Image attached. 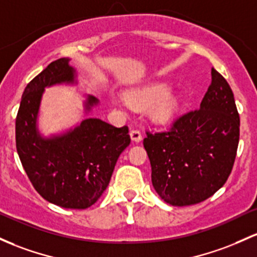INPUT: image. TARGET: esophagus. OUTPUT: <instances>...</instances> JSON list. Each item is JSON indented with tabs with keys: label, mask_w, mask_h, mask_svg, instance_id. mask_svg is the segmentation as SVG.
<instances>
[{
	"label": "esophagus",
	"mask_w": 257,
	"mask_h": 257,
	"mask_svg": "<svg viewBox=\"0 0 257 257\" xmlns=\"http://www.w3.org/2000/svg\"><path fill=\"white\" fill-rule=\"evenodd\" d=\"M131 138L132 140L135 143H140L143 139V133L139 131V129H132L131 132Z\"/></svg>",
	"instance_id": "esophagus-1"
}]
</instances>
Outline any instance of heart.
Segmentation results:
<instances>
[{
  "label": "heart",
  "instance_id": "obj_1",
  "mask_svg": "<svg viewBox=\"0 0 257 257\" xmlns=\"http://www.w3.org/2000/svg\"><path fill=\"white\" fill-rule=\"evenodd\" d=\"M125 100L137 108L151 106L152 115L160 122H170L179 109V98L165 83H152L126 92Z\"/></svg>",
  "mask_w": 257,
  "mask_h": 257
}]
</instances>
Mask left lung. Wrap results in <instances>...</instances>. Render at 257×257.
I'll return each mask as SVG.
<instances>
[{
	"instance_id": "obj_1",
	"label": "left lung",
	"mask_w": 257,
	"mask_h": 257,
	"mask_svg": "<svg viewBox=\"0 0 257 257\" xmlns=\"http://www.w3.org/2000/svg\"><path fill=\"white\" fill-rule=\"evenodd\" d=\"M200 103L168 131L146 132L144 148L156 193L173 206L205 201L227 182L239 144L238 109L232 89L215 68Z\"/></svg>"
}]
</instances>
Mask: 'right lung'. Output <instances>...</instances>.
Here are the masks:
<instances>
[{"label":"right lung","instance_id":"add662e5","mask_svg":"<svg viewBox=\"0 0 257 257\" xmlns=\"http://www.w3.org/2000/svg\"><path fill=\"white\" fill-rule=\"evenodd\" d=\"M68 62H51L25 87L16 118V146L28 178L45 200L83 210L106 190L131 135L126 125L117 128L97 118H86L61 137L42 139L39 135L36 117L44 89L74 81V69ZM96 103L97 98L89 96L86 109Z\"/></svg>","mask_w":257,"mask_h":257}]
</instances>
